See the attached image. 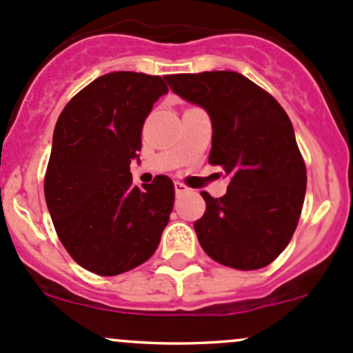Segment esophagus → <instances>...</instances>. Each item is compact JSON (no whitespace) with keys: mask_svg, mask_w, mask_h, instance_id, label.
Returning a JSON list of instances; mask_svg holds the SVG:
<instances>
[{"mask_svg":"<svg viewBox=\"0 0 353 353\" xmlns=\"http://www.w3.org/2000/svg\"><path fill=\"white\" fill-rule=\"evenodd\" d=\"M174 188H176L177 196H181V194H184V193H188V191H190V188H188L186 184H183V183H176V184H174Z\"/></svg>","mask_w":353,"mask_h":353,"instance_id":"esophagus-1","label":"esophagus"}]
</instances>
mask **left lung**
<instances>
[{"instance_id":"left-lung-1","label":"left lung","mask_w":353,"mask_h":353,"mask_svg":"<svg viewBox=\"0 0 353 353\" xmlns=\"http://www.w3.org/2000/svg\"><path fill=\"white\" fill-rule=\"evenodd\" d=\"M165 80L174 94L210 114L208 162L230 176L225 196L201 191L206 210L194 230L203 251L244 272L270 265L297 229L307 183L287 112L236 71L169 74Z\"/></svg>"}]
</instances>
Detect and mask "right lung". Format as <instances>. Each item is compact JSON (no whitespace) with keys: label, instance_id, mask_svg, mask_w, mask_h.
<instances>
[{"label":"right lung","instance_id":"1","mask_svg":"<svg viewBox=\"0 0 353 353\" xmlns=\"http://www.w3.org/2000/svg\"><path fill=\"white\" fill-rule=\"evenodd\" d=\"M165 81L134 71L99 77L59 114L44 177L56 234L88 272L114 276L155 252L174 206V183L138 188L130 172L141 130Z\"/></svg>","mask_w":353,"mask_h":353}]
</instances>
